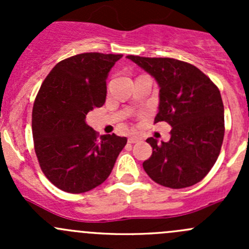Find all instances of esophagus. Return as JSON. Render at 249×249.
<instances>
[{
  "instance_id": "34e87169",
  "label": "esophagus",
  "mask_w": 249,
  "mask_h": 249,
  "mask_svg": "<svg viewBox=\"0 0 249 249\" xmlns=\"http://www.w3.org/2000/svg\"><path fill=\"white\" fill-rule=\"evenodd\" d=\"M140 141V139L137 136H130L129 140H127V142L129 143H137Z\"/></svg>"
}]
</instances>
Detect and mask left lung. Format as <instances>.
<instances>
[{
  "mask_svg": "<svg viewBox=\"0 0 249 249\" xmlns=\"http://www.w3.org/2000/svg\"><path fill=\"white\" fill-rule=\"evenodd\" d=\"M126 57L155 78L160 90L154 123L166 122L172 127L169 142L147 140L153 153L143 169L158 184L172 189L196 184L215 164L224 139L219 89L188 62L170 57Z\"/></svg>",
  "mask_w": 249,
  "mask_h": 249,
  "instance_id": "1",
  "label": "left lung"
}]
</instances>
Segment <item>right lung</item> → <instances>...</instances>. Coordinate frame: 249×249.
I'll list each match as a JSON object with an SVG mask.
<instances>
[{
    "label": "right lung",
    "mask_w": 249,
    "mask_h": 249,
    "mask_svg": "<svg viewBox=\"0 0 249 249\" xmlns=\"http://www.w3.org/2000/svg\"><path fill=\"white\" fill-rule=\"evenodd\" d=\"M122 54L84 53L65 59L49 72L32 109L35 152L55 187L79 194L108 178L126 137H97L87 114L106 101V79Z\"/></svg>",
    "instance_id": "1"
}]
</instances>
